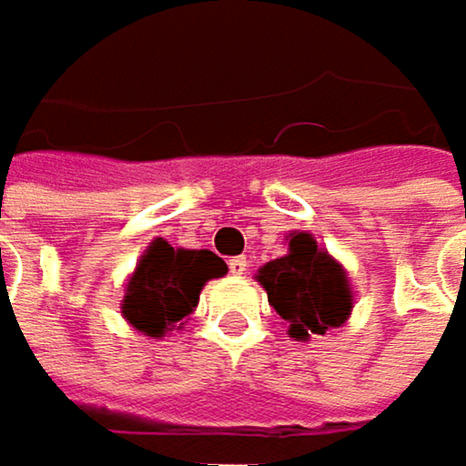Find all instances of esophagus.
I'll return each mask as SVG.
<instances>
[{
    "instance_id": "obj_1",
    "label": "esophagus",
    "mask_w": 466,
    "mask_h": 466,
    "mask_svg": "<svg viewBox=\"0 0 466 466\" xmlns=\"http://www.w3.org/2000/svg\"><path fill=\"white\" fill-rule=\"evenodd\" d=\"M245 269H248V258L245 256H232L229 258V272L232 275H245Z\"/></svg>"
}]
</instances>
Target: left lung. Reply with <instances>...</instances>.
<instances>
[{
    "instance_id": "8db88e82",
    "label": "left lung",
    "mask_w": 466,
    "mask_h": 466,
    "mask_svg": "<svg viewBox=\"0 0 466 466\" xmlns=\"http://www.w3.org/2000/svg\"><path fill=\"white\" fill-rule=\"evenodd\" d=\"M258 283L297 339L326 334L350 313V289L342 267L305 232L291 237L289 256L258 269Z\"/></svg>"
}]
</instances>
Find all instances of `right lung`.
Masks as SVG:
<instances>
[{
	"instance_id": "1",
	"label": "right lung",
	"mask_w": 466,
	"mask_h": 466,
	"mask_svg": "<svg viewBox=\"0 0 466 466\" xmlns=\"http://www.w3.org/2000/svg\"><path fill=\"white\" fill-rule=\"evenodd\" d=\"M221 275H227V264L213 250H175L164 239H153L129 280L124 316L147 337H164L197 308L202 286Z\"/></svg>"
}]
</instances>
